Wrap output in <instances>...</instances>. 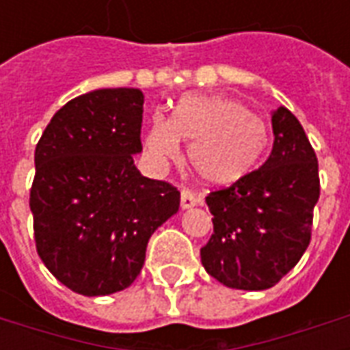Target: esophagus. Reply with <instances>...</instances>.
Wrapping results in <instances>:
<instances>
[{
	"mask_svg": "<svg viewBox=\"0 0 350 350\" xmlns=\"http://www.w3.org/2000/svg\"><path fill=\"white\" fill-rule=\"evenodd\" d=\"M198 204V197L187 187H183L182 189V208L183 210H187V208H193V206Z\"/></svg>",
	"mask_w": 350,
	"mask_h": 350,
	"instance_id": "obj_1",
	"label": "esophagus"
}]
</instances>
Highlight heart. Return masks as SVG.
Segmentation results:
<instances>
[{
	"label": "heart",
	"mask_w": 350,
	"mask_h": 350,
	"mask_svg": "<svg viewBox=\"0 0 350 350\" xmlns=\"http://www.w3.org/2000/svg\"><path fill=\"white\" fill-rule=\"evenodd\" d=\"M180 140L191 142L189 163L204 182L230 185L257 167L268 142L258 116L225 97H183L168 120L155 116L146 148L157 159H176Z\"/></svg>",
	"instance_id": "b5f03b06"
}]
</instances>
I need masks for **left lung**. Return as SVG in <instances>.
<instances>
[{
  "label": "left lung",
  "mask_w": 350,
  "mask_h": 350,
  "mask_svg": "<svg viewBox=\"0 0 350 350\" xmlns=\"http://www.w3.org/2000/svg\"><path fill=\"white\" fill-rule=\"evenodd\" d=\"M271 127L273 146L262 167L206 197L213 234L200 250V260L230 288H270L311 242L313 208L321 195L315 150L285 107L273 112Z\"/></svg>",
  "instance_id": "left-lung-1"
}]
</instances>
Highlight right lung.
<instances>
[{"instance_id":"right-lung-1","label":"right lung","mask_w":350,"mask_h":350,"mask_svg":"<svg viewBox=\"0 0 350 350\" xmlns=\"http://www.w3.org/2000/svg\"><path fill=\"white\" fill-rule=\"evenodd\" d=\"M142 105L135 88L84 93L57 110L35 148V247L59 283L84 296L127 288L150 236L180 208L172 183L135 167Z\"/></svg>"}]
</instances>
